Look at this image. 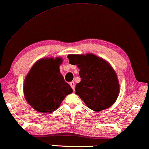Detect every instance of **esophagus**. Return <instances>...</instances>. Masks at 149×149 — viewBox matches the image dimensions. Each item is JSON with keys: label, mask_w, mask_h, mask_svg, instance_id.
Returning <instances> with one entry per match:
<instances>
[{"label": "esophagus", "mask_w": 149, "mask_h": 149, "mask_svg": "<svg viewBox=\"0 0 149 149\" xmlns=\"http://www.w3.org/2000/svg\"><path fill=\"white\" fill-rule=\"evenodd\" d=\"M70 86L71 87H72V88L73 89V90H75V83L74 81H72V82H70Z\"/></svg>", "instance_id": "obj_1"}]
</instances>
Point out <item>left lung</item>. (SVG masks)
<instances>
[{"mask_svg":"<svg viewBox=\"0 0 149 149\" xmlns=\"http://www.w3.org/2000/svg\"><path fill=\"white\" fill-rule=\"evenodd\" d=\"M68 58L79 69L81 79L75 86V94L86 106L95 112L112 106L119 95L120 84L110 64L93 53L70 54Z\"/></svg>","mask_w":149,"mask_h":149,"instance_id":"left-lung-1","label":"left lung"}]
</instances>
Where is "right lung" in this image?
<instances>
[{"instance_id":"right-lung-1","label":"right lung","mask_w":149,"mask_h":149,"mask_svg":"<svg viewBox=\"0 0 149 149\" xmlns=\"http://www.w3.org/2000/svg\"><path fill=\"white\" fill-rule=\"evenodd\" d=\"M61 57L40 59L31 68L23 84L25 98L39 112L52 113L73 90L59 70Z\"/></svg>"}]
</instances>
